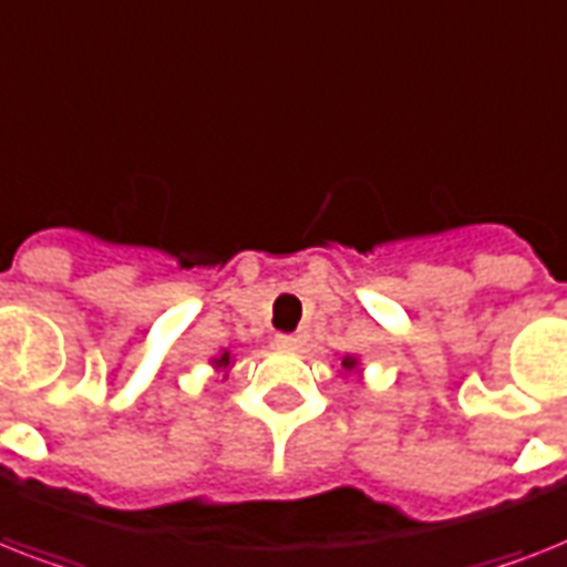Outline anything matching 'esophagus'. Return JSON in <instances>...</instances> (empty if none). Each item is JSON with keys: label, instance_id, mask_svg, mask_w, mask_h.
Listing matches in <instances>:
<instances>
[{"label": "esophagus", "instance_id": "1", "mask_svg": "<svg viewBox=\"0 0 567 567\" xmlns=\"http://www.w3.org/2000/svg\"><path fill=\"white\" fill-rule=\"evenodd\" d=\"M276 344L282 347V350H297L302 344V338L291 336V332H282V336H276Z\"/></svg>", "mask_w": 567, "mask_h": 567}]
</instances>
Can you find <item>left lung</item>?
Here are the masks:
<instances>
[{
  "mask_svg": "<svg viewBox=\"0 0 567 567\" xmlns=\"http://www.w3.org/2000/svg\"><path fill=\"white\" fill-rule=\"evenodd\" d=\"M341 368H344L347 373L359 371V359H355V355H344V359H341Z\"/></svg>",
  "mask_w": 567,
  "mask_h": 567,
  "instance_id": "1",
  "label": "left lung"
}]
</instances>
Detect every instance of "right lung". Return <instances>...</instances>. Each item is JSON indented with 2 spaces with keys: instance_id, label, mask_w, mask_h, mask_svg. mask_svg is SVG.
<instances>
[{
  "instance_id": "obj_1",
  "label": "right lung",
  "mask_w": 567,
  "mask_h": 567,
  "mask_svg": "<svg viewBox=\"0 0 567 567\" xmlns=\"http://www.w3.org/2000/svg\"><path fill=\"white\" fill-rule=\"evenodd\" d=\"M212 364H214V371L229 373V368H231V364H235V362H231V353H229V350H223V353L217 355V359H212ZM223 379H226V377H223Z\"/></svg>"
}]
</instances>
